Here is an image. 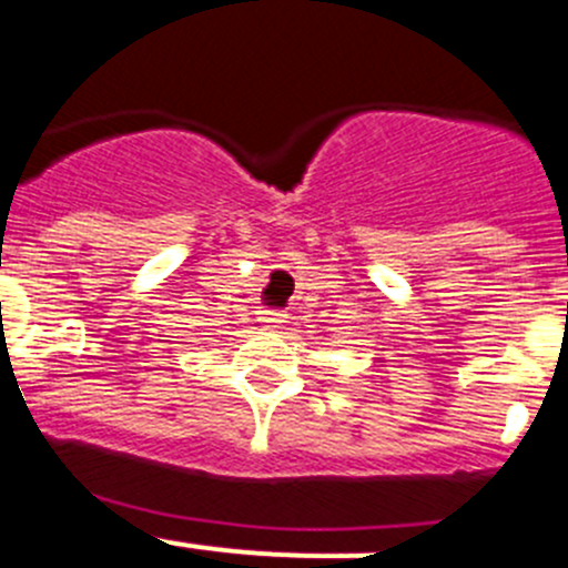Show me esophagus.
Returning a JSON list of instances; mask_svg holds the SVG:
<instances>
[{
    "mask_svg": "<svg viewBox=\"0 0 568 568\" xmlns=\"http://www.w3.org/2000/svg\"><path fill=\"white\" fill-rule=\"evenodd\" d=\"M285 316H288V313H283V311H266V316H263V322H268V324H283Z\"/></svg>",
    "mask_w": 568,
    "mask_h": 568,
    "instance_id": "esophagus-1",
    "label": "esophagus"
}]
</instances>
